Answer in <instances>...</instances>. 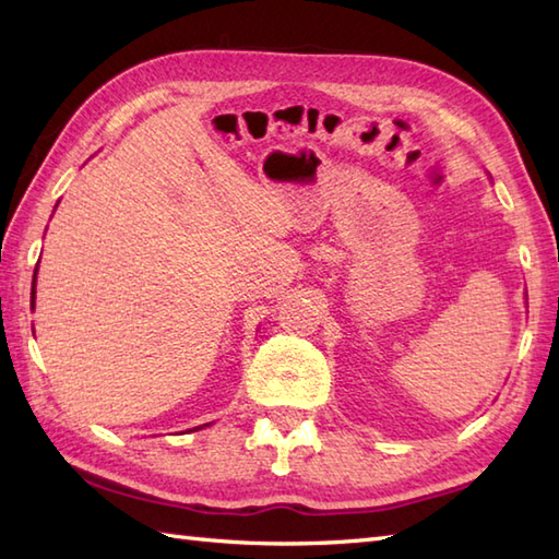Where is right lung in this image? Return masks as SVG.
I'll return each instance as SVG.
<instances>
[{
    "mask_svg": "<svg viewBox=\"0 0 559 559\" xmlns=\"http://www.w3.org/2000/svg\"><path fill=\"white\" fill-rule=\"evenodd\" d=\"M33 300H35V278H33Z\"/></svg>",
    "mask_w": 559,
    "mask_h": 559,
    "instance_id": "add662e5",
    "label": "right lung"
}]
</instances>
